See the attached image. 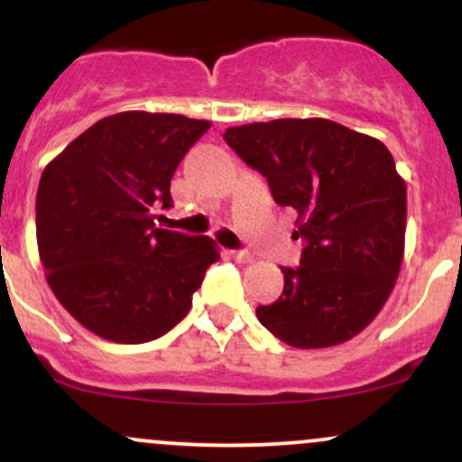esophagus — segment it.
I'll return each mask as SVG.
<instances>
[{
  "label": "esophagus",
  "mask_w": 462,
  "mask_h": 462,
  "mask_svg": "<svg viewBox=\"0 0 462 462\" xmlns=\"http://www.w3.org/2000/svg\"><path fill=\"white\" fill-rule=\"evenodd\" d=\"M230 256L235 258L236 263H252V258H254L249 252H230Z\"/></svg>",
  "instance_id": "1"
}]
</instances>
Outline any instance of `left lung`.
<instances>
[{
  "instance_id": "8db88e82",
  "label": "left lung",
  "mask_w": 462,
  "mask_h": 462,
  "mask_svg": "<svg viewBox=\"0 0 462 462\" xmlns=\"http://www.w3.org/2000/svg\"><path fill=\"white\" fill-rule=\"evenodd\" d=\"M224 139L267 178L275 204L298 210L300 267L258 321L286 346L346 343L374 321L404 258L406 182L384 143L330 119H275Z\"/></svg>"
}]
</instances>
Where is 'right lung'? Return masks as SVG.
Returning <instances> with one entry per match:
<instances>
[{"instance_id":"obj_1","label":"right lung","mask_w":462,"mask_h":462,"mask_svg":"<svg viewBox=\"0 0 462 462\" xmlns=\"http://www.w3.org/2000/svg\"><path fill=\"white\" fill-rule=\"evenodd\" d=\"M210 121L169 113L99 119L45 167L36 243L51 291L106 341L147 343L190 310L217 243L156 226L173 171Z\"/></svg>"}]
</instances>
